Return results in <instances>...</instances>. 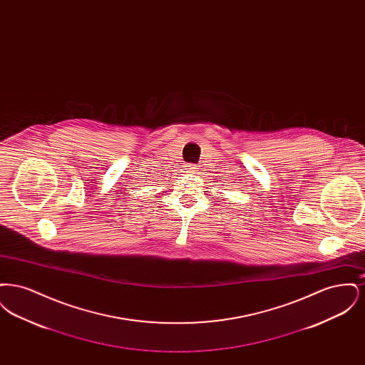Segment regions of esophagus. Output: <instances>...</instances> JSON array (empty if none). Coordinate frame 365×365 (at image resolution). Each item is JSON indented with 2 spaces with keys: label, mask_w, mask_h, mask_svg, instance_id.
Listing matches in <instances>:
<instances>
[{
  "label": "esophagus",
  "mask_w": 365,
  "mask_h": 365,
  "mask_svg": "<svg viewBox=\"0 0 365 365\" xmlns=\"http://www.w3.org/2000/svg\"><path fill=\"white\" fill-rule=\"evenodd\" d=\"M186 170H187L189 173H195V171H197V167L192 165V164H189V165H186Z\"/></svg>",
  "instance_id": "34e87169"
}]
</instances>
